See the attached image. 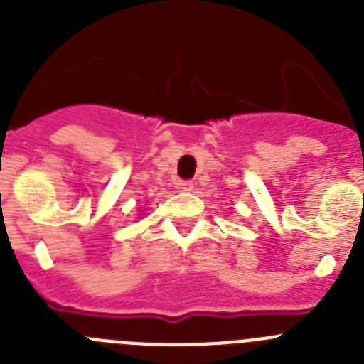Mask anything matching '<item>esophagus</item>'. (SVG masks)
Returning a JSON list of instances; mask_svg holds the SVG:
<instances>
[{
  "label": "esophagus",
  "instance_id": "1",
  "mask_svg": "<svg viewBox=\"0 0 364 364\" xmlns=\"http://www.w3.org/2000/svg\"><path fill=\"white\" fill-rule=\"evenodd\" d=\"M175 188L178 189V191L186 193V191H191L193 189V182H189V180H178L175 184Z\"/></svg>",
  "mask_w": 364,
  "mask_h": 364
}]
</instances>
